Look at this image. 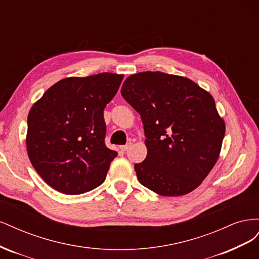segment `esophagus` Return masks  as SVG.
Segmentation results:
<instances>
[{
	"instance_id": "esophagus-1",
	"label": "esophagus",
	"mask_w": 259,
	"mask_h": 259,
	"mask_svg": "<svg viewBox=\"0 0 259 259\" xmlns=\"http://www.w3.org/2000/svg\"><path fill=\"white\" fill-rule=\"evenodd\" d=\"M131 147H132V143H128V144H126V145L121 146V147H120V149H121L122 151H127Z\"/></svg>"
}]
</instances>
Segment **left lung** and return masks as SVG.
<instances>
[{"instance_id": "8db88e82", "label": "left lung", "mask_w": 259, "mask_h": 259, "mask_svg": "<svg viewBox=\"0 0 259 259\" xmlns=\"http://www.w3.org/2000/svg\"><path fill=\"white\" fill-rule=\"evenodd\" d=\"M122 96L142 116L147 158L139 183L163 197L193 191L222 150L226 125L210 94L185 76L160 71L130 75Z\"/></svg>"}]
</instances>
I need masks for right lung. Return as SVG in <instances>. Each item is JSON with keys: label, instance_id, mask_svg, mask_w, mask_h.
I'll return each mask as SVG.
<instances>
[{"label": "right lung", "instance_id": "1", "mask_svg": "<svg viewBox=\"0 0 259 259\" xmlns=\"http://www.w3.org/2000/svg\"><path fill=\"white\" fill-rule=\"evenodd\" d=\"M123 74L66 77L31 107L26 137L31 164L61 193L80 194L103 184L117 155L105 145L104 110Z\"/></svg>", "mask_w": 259, "mask_h": 259}]
</instances>
